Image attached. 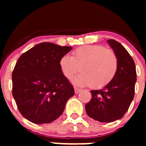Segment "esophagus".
<instances>
[{"label":"esophagus","instance_id":"esophagus-1","mask_svg":"<svg viewBox=\"0 0 146 146\" xmlns=\"http://www.w3.org/2000/svg\"><path fill=\"white\" fill-rule=\"evenodd\" d=\"M74 92H75V94H79L80 92V89L77 88H74Z\"/></svg>","mask_w":146,"mask_h":146}]
</instances>
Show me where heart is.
Wrapping results in <instances>:
<instances>
[{
	"label": "heart",
	"instance_id": "obj_1",
	"mask_svg": "<svg viewBox=\"0 0 146 146\" xmlns=\"http://www.w3.org/2000/svg\"><path fill=\"white\" fill-rule=\"evenodd\" d=\"M62 74L71 79L77 72H81L74 80V84L101 88L113 80L118 69L116 55L100 45H88L74 50L72 56L64 55L59 61Z\"/></svg>",
	"mask_w": 146,
	"mask_h": 146
}]
</instances>
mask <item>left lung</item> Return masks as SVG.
Wrapping results in <instances>:
<instances>
[{
    "label": "left lung",
    "instance_id": "1",
    "mask_svg": "<svg viewBox=\"0 0 146 146\" xmlns=\"http://www.w3.org/2000/svg\"><path fill=\"white\" fill-rule=\"evenodd\" d=\"M118 60L113 80L100 90H93L91 101L86 104L88 115L95 121L110 123L121 119L128 110L135 96L137 80L135 62L123 45L108 39Z\"/></svg>",
    "mask_w": 146,
    "mask_h": 146
}]
</instances>
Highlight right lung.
Returning <instances> with one entry per match:
<instances>
[{"label": "right lung", "instance_id": "add662e5", "mask_svg": "<svg viewBox=\"0 0 146 146\" xmlns=\"http://www.w3.org/2000/svg\"><path fill=\"white\" fill-rule=\"evenodd\" d=\"M72 49L42 42L19 58L12 72V95L24 118L49 123L63 113L74 88L62 74L59 61Z\"/></svg>", "mask_w": 146, "mask_h": 146}]
</instances>
